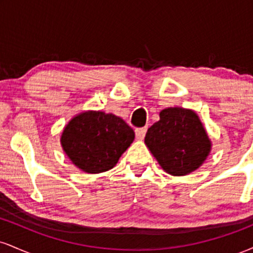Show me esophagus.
<instances>
[{
  "label": "esophagus",
  "instance_id": "obj_1",
  "mask_svg": "<svg viewBox=\"0 0 253 253\" xmlns=\"http://www.w3.org/2000/svg\"><path fill=\"white\" fill-rule=\"evenodd\" d=\"M146 130H147L146 127H143V128H136L135 129V136L141 140V139H144L145 134H146Z\"/></svg>",
  "mask_w": 253,
  "mask_h": 253
}]
</instances>
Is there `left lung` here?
I'll return each instance as SVG.
<instances>
[{"instance_id":"obj_1","label":"left lung","mask_w":253,"mask_h":253,"mask_svg":"<svg viewBox=\"0 0 253 253\" xmlns=\"http://www.w3.org/2000/svg\"><path fill=\"white\" fill-rule=\"evenodd\" d=\"M161 120L147 129L145 144L168 173L183 176L196 170L207 158L211 141L193 110L167 108Z\"/></svg>"}]
</instances>
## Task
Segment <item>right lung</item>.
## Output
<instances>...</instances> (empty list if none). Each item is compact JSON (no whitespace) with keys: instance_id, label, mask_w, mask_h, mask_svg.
<instances>
[{"instance_id":"obj_1","label":"right lung","mask_w":253,"mask_h":253,"mask_svg":"<svg viewBox=\"0 0 253 253\" xmlns=\"http://www.w3.org/2000/svg\"><path fill=\"white\" fill-rule=\"evenodd\" d=\"M134 140V130L121 118L86 112L64 128L62 145L72 163L89 173L112 169Z\"/></svg>"}]
</instances>
